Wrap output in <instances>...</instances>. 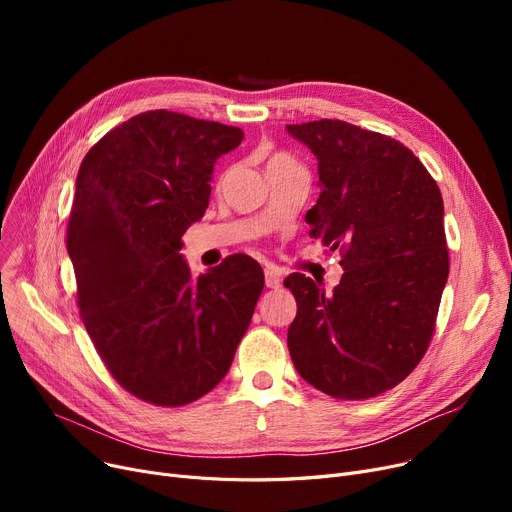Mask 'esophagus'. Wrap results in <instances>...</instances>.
Returning a JSON list of instances; mask_svg holds the SVG:
<instances>
[{
    "mask_svg": "<svg viewBox=\"0 0 512 512\" xmlns=\"http://www.w3.org/2000/svg\"><path fill=\"white\" fill-rule=\"evenodd\" d=\"M265 286L267 288H280L282 286V278L276 267H267L265 270Z\"/></svg>",
    "mask_w": 512,
    "mask_h": 512,
    "instance_id": "obj_1",
    "label": "esophagus"
}]
</instances>
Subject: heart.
<instances>
[{
	"label": "heart",
	"instance_id": "heart-1",
	"mask_svg": "<svg viewBox=\"0 0 512 512\" xmlns=\"http://www.w3.org/2000/svg\"><path fill=\"white\" fill-rule=\"evenodd\" d=\"M288 161H292L288 155H274L272 159H270V164H267V166H274V164H288Z\"/></svg>",
	"mask_w": 512,
	"mask_h": 512
}]
</instances>
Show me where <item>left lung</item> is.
Masks as SVG:
<instances>
[{
	"instance_id": "8db88e82",
	"label": "left lung",
	"mask_w": 512,
	"mask_h": 512,
	"mask_svg": "<svg viewBox=\"0 0 512 512\" xmlns=\"http://www.w3.org/2000/svg\"><path fill=\"white\" fill-rule=\"evenodd\" d=\"M317 159L319 199L309 236L342 251L332 292L303 274L288 351L301 378L334 398L361 400L400 384L432 340L448 280L444 201L405 145L342 120L286 126Z\"/></svg>"
}]
</instances>
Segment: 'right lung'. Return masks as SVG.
Wrapping results in <instances>:
<instances>
[{"mask_svg":"<svg viewBox=\"0 0 512 512\" xmlns=\"http://www.w3.org/2000/svg\"><path fill=\"white\" fill-rule=\"evenodd\" d=\"M242 139L220 122L145 112L107 132L76 176L68 255L80 315L118 384L159 407L224 380L265 284L247 255L195 278L180 253L215 161Z\"/></svg>","mask_w":512,"mask_h":512,"instance_id":"obj_1","label":"right lung"}]
</instances>
